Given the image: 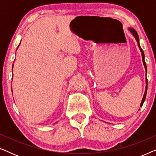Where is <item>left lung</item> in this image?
I'll use <instances>...</instances> for the list:
<instances>
[{
	"label": "left lung",
	"mask_w": 156,
	"mask_h": 156,
	"mask_svg": "<svg viewBox=\"0 0 156 156\" xmlns=\"http://www.w3.org/2000/svg\"><path fill=\"white\" fill-rule=\"evenodd\" d=\"M130 30V32L133 34V35L135 37L136 41H137L138 42V47H139L140 48V52H141V55H142V59H143V62H144V67H145V69H146V70H147V67H146V62H145V56H144V51H143V50L141 49V48L140 47V44H139V39H138V35L137 33H136V31L135 30L133 29V28H129ZM147 87H148V81H147V79H146V91H145V93H144V97H143V99H142V101L141 103H140V106H143V104H144V102L145 101V99H146V93H147Z\"/></svg>",
	"instance_id": "left-lung-1"
}]
</instances>
